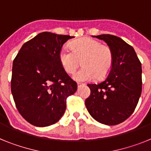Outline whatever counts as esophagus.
Returning <instances> with one entry per match:
<instances>
[{"label":"esophagus","instance_id":"obj_1","mask_svg":"<svg viewBox=\"0 0 151 151\" xmlns=\"http://www.w3.org/2000/svg\"><path fill=\"white\" fill-rule=\"evenodd\" d=\"M77 85H78V88H79L82 87V86H84V85H84V84L79 83V82H78V83L77 84Z\"/></svg>","mask_w":151,"mask_h":151}]
</instances>
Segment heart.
I'll return each mask as SVG.
<instances>
[{
  "label": "heart",
  "mask_w": 151,
  "mask_h": 151,
  "mask_svg": "<svg viewBox=\"0 0 151 151\" xmlns=\"http://www.w3.org/2000/svg\"><path fill=\"white\" fill-rule=\"evenodd\" d=\"M70 50L63 48L59 54L60 62L67 73H73L82 60L83 67L73 75L77 82H88L104 77L113 63L110 48L91 38H82L70 44Z\"/></svg>",
  "instance_id": "b5f03b06"
}]
</instances>
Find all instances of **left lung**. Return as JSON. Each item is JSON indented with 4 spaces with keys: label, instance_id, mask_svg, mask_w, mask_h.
<instances>
[{
    "label": "left lung",
    "instance_id": "1",
    "mask_svg": "<svg viewBox=\"0 0 151 151\" xmlns=\"http://www.w3.org/2000/svg\"><path fill=\"white\" fill-rule=\"evenodd\" d=\"M93 37L107 44L113 63L105 80L88 85L91 94L85 106L96 121L115 125L127 119L138 104L142 90L141 63L134 48L122 38L112 35Z\"/></svg>",
    "mask_w": 151,
    "mask_h": 151
}]
</instances>
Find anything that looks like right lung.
<instances>
[{
	"label": "right lung",
	"mask_w": 151,
	"mask_h": 151,
	"mask_svg": "<svg viewBox=\"0 0 151 151\" xmlns=\"http://www.w3.org/2000/svg\"><path fill=\"white\" fill-rule=\"evenodd\" d=\"M73 37L45 32L22 46L13 63L11 92L17 110L32 125L45 127L60 119L66 98L77 84L60 62L63 45Z\"/></svg>",
	"instance_id": "1"
}]
</instances>
